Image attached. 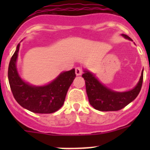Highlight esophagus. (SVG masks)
Masks as SVG:
<instances>
[{"label":"esophagus","instance_id":"34e87169","mask_svg":"<svg viewBox=\"0 0 150 150\" xmlns=\"http://www.w3.org/2000/svg\"><path fill=\"white\" fill-rule=\"evenodd\" d=\"M75 73H76V76H80V75H82V74H83V70H82L80 67H77L75 69Z\"/></svg>","mask_w":150,"mask_h":150}]
</instances>
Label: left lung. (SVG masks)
I'll return each mask as SVG.
<instances>
[{
	"label": "left lung",
	"instance_id": "left-lung-1",
	"mask_svg": "<svg viewBox=\"0 0 150 150\" xmlns=\"http://www.w3.org/2000/svg\"><path fill=\"white\" fill-rule=\"evenodd\" d=\"M122 35L125 38L132 40L126 34ZM82 76L86 82L88 101L95 110L100 111H117L133 101L140 93L144 79V71L141 73L137 86L133 89L124 92H117L107 88L95 78L93 74L87 71H84Z\"/></svg>",
	"mask_w": 150,
	"mask_h": 150
}]
</instances>
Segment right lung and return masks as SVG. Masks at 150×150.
<instances>
[{
    "label": "right lung",
    "mask_w": 150,
    "mask_h": 150,
    "mask_svg": "<svg viewBox=\"0 0 150 150\" xmlns=\"http://www.w3.org/2000/svg\"><path fill=\"white\" fill-rule=\"evenodd\" d=\"M19 43L10 59L8 79L14 98L22 107L35 113H52L63 106L67 90L76 77L75 69L65 71L52 83L43 86H34L23 81L16 69Z\"/></svg>",
    "instance_id": "1"
}]
</instances>
